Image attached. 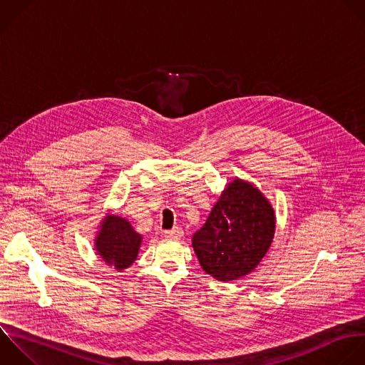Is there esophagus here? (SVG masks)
Returning a JSON list of instances; mask_svg holds the SVG:
<instances>
[{
    "mask_svg": "<svg viewBox=\"0 0 365 365\" xmlns=\"http://www.w3.org/2000/svg\"><path fill=\"white\" fill-rule=\"evenodd\" d=\"M164 235L168 237V238H174V240H178L182 237V230L180 227H175L173 230H167L164 231Z\"/></svg>",
    "mask_w": 365,
    "mask_h": 365,
    "instance_id": "34e87169",
    "label": "esophagus"
}]
</instances>
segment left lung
Segmentation results:
<instances>
[{
	"label": "left lung",
	"mask_w": 365,
	"mask_h": 365,
	"mask_svg": "<svg viewBox=\"0 0 365 365\" xmlns=\"http://www.w3.org/2000/svg\"><path fill=\"white\" fill-rule=\"evenodd\" d=\"M274 234L275 212L269 200L252 182L234 178L192 235V248L207 274L228 282L257 268Z\"/></svg>",
	"instance_id": "8db88e82"
}]
</instances>
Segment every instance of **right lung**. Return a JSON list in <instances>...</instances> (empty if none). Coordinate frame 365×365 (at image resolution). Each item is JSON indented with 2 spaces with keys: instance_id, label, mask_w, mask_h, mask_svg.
Instances as JSON below:
<instances>
[{
  "instance_id": "1",
  "label": "right lung",
  "mask_w": 365,
  "mask_h": 365,
  "mask_svg": "<svg viewBox=\"0 0 365 365\" xmlns=\"http://www.w3.org/2000/svg\"><path fill=\"white\" fill-rule=\"evenodd\" d=\"M141 242L143 235L133 228L130 221L111 212L101 220L94 240L97 255L118 272L133 265Z\"/></svg>"
}]
</instances>
